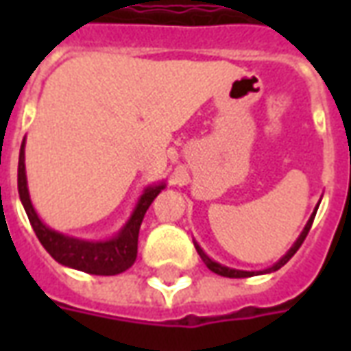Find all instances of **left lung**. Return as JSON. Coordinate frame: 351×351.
Listing matches in <instances>:
<instances>
[{"mask_svg":"<svg viewBox=\"0 0 351 351\" xmlns=\"http://www.w3.org/2000/svg\"><path fill=\"white\" fill-rule=\"evenodd\" d=\"M319 206V205H317ZM317 206H316V210L312 213V216H310V220L306 221V226H304V229H302V233L299 235V239L295 241V244L287 250V254L284 256L282 259H278L276 263L272 265V267H269V269H265V271H259V272H254V271H237V269H229V267H223V265L220 263H216L214 259H210L208 256H206L205 252L201 250V246H199L197 243H195V250H197V254L201 256V259L205 261V265L210 269L213 272H216V274H220V276H228V278H248V276H254V274H265V272H274V271H278L280 267H284V265L289 261V259L293 258V254L299 248H301V244L304 243V239H306V235H308V231L310 228H312V221H314V216H316L317 213Z\"/></svg>","mask_w":351,"mask_h":351,"instance_id":"obj_1","label":"left lung"}]
</instances>
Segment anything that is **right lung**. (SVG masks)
I'll list each match as a JSON object with an SVG mask.
<instances>
[{
    "label": "right lung",
    "instance_id": "right-lung-1",
    "mask_svg": "<svg viewBox=\"0 0 351 351\" xmlns=\"http://www.w3.org/2000/svg\"><path fill=\"white\" fill-rule=\"evenodd\" d=\"M24 146H26V138L22 141L19 156L20 201L24 205V210L29 218L35 235L39 239V243L45 246V250L49 252L58 263L88 272V274L112 276V274L128 271L137 259L138 229H141L143 218H145L148 206L152 205L154 199L158 197V193L165 188V184L161 182L158 186H148L143 191L135 210L130 216L128 223L118 231V235L108 241H82V239H75V237L64 235V233H58L54 229L47 228L41 218L37 216L34 205H32V199H29V191H27Z\"/></svg>",
    "mask_w": 351,
    "mask_h": 351
}]
</instances>
